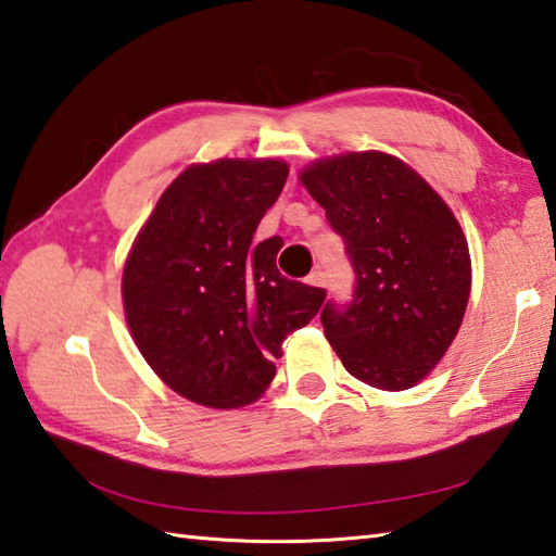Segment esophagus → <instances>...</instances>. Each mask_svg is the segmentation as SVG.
<instances>
[{"label":"esophagus","instance_id":"obj_1","mask_svg":"<svg viewBox=\"0 0 556 556\" xmlns=\"http://www.w3.org/2000/svg\"><path fill=\"white\" fill-rule=\"evenodd\" d=\"M306 285L308 287H315V289H320L325 281H323V271H311V275L306 277Z\"/></svg>","mask_w":556,"mask_h":556}]
</instances>
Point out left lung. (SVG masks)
<instances>
[{"label":"left lung","instance_id":"left-lung-1","mask_svg":"<svg viewBox=\"0 0 556 556\" xmlns=\"http://www.w3.org/2000/svg\"><path fill=\"white\" fill-rule=\"evenodd\" d=\"M356 271L354 301L320 320L346 371L378 390L427 378L463 325L470 248L441 194L386 151H344L299 170Z\"/></svg>","mask_w":556,"mask_h":556}]
</instances>
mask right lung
Returning a JSON list of instances; mask_svg holds the SVG:
<instances>
[{
	"instance_id": "obj_1",
	"label": "right lung",
	"mask_w": 556,
	"mask_h": 556,
	"mask_svg": "<svg viewBox=\"0 0 556 556\" xmlns=\"http://www.w3.org/2000/svg\"><path fill=\"white\" fill-rule=\"evenodd\" d=\"M289 176L281 159L192 163L139 228L123 267L129 334L163 383L212 409L263 397L291 332L325 291L279 275L281 238L253 243Z\"/></svg>"
}]
</instances>
